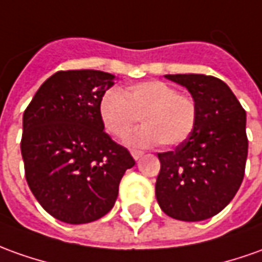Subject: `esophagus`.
Masks as SVG:
<instances>
[{
  "label": "esophagus",
  "instance_id": "obj_1",
  "mask_svg": "<svg viewBox=\"0 0 262 262\" xmlns=\"http://www.w3.org/2000/svg\"><path fill=\"white\" fill-rule=\"evenodd\" d=\"M131 155L134 157V160H140L142 155H144V152L140 151V149H131Z\"/></svg>",
  "mask_w": 262,
  "mask_h": 262
}]
</instances>
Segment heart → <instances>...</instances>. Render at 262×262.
Wrapping results in <instances>:
<instances>
[{"instance_id":"b5f03b06","label":"heart","mask_w":262,"mask_h":262,"mask_svg":"<svg viewBox=\"0 0 262 262\" xmlns=\"http://www.w3.org/2000/svg\"><path fill=\"white\" fill-rule=\"evenodd\" d=\"M101 125L113 138L127 135L138 120L144 127L128 135L127 142L148 147H177L188 140L198 122V105L164 81H144L124 90H108L98 102Z\"/></svg>"}]
</instances>
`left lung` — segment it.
Here are the masks:
<instances>
[{"instance_id": "8db88e82", "label": "left lung", "mask_w": 262, "mask_h": 262, "mask_svg": "<svg viewBox=\"0 0 262 262\" xmlns=\"http://www.w3.org/2000/svg\"><path fill=\"white\" fill-rule=\"evenodd\" d=\"M165 77L191 93L198 122L187 141L158 152L161 169L155 196L168 217L203 221L224 210L243 183L248 154L245 111L220 78L204 74Z\"/></svg>"}]
</instances>
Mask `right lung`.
Returning <instances> with one entry per match:
<instances>
[{"label":"right lung","mask_w":262,"mask_h":262,"mask_svg":"<svg viewBox=\"0 0 262 262\" xmlns=\"http://www.w3.org/2000/svg\"><path fill=\"white\" fill-rule=\"evenodd\" d=\"M114 75L58 71L39 86L23 117L25 178L48 214L67 224L100 220L114 207L124 172L134 167L98 117Z\"/></svg>","instance_id":"right-lung-1"}]
</instances>
